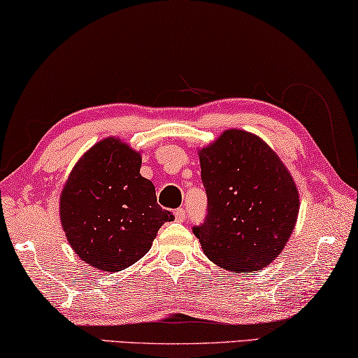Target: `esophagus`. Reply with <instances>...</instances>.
Here are the masks:
<instances>
[{
  "mask_svg": "<svg viewBox=\"0 0 358 358\" xmlns=\"http://www.w3.org/2000/svg\"><path fill=\"white\" fill-rule=\"evenodd\" d=\"M175 220L180 221V223H183V221L186 220L185 208H177V210H175Z\"/></svg>",
  "mask_w": 358,
  "mask_h": 358,
  "instance_id": "34e87169",
  "label": "esophagus"
}]
</instances>
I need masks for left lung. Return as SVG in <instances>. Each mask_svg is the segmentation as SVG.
Instances as JSON below:
<instances>
[{
	"label": "left lung",
	"mask_w": 358,
	"mask_h": 358,
	"mask_svg": "<svg viewBox=\"0 0 358 358\" xmlns=\"http://www.w3.org/2000/svg\"><path fill=\"white\" fill-rule=\"evenodd\" d=\"M208 213L194 234L207 258L237 272L261 271L285 248L299 213L290 170L258 135L228 129L197 150Z\"/></svg>",
	"instance_id": "1"
}]
</instances>
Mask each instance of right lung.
I'll return each mask as SVG.
<instances>
[{
	"mask_svg": "<svg viewBox=\"0 0 358 358\" xmlns=\"http://www.w3.org/2000/svg\"><path fill=\"white\" fill-rule=\"evenodd\" d=\"M141 152L117 137L89 148L60 192V223L73 250L92 268L117 272L143 258L157 231L175 217L157 206L141 177Z\"/></svg>",
	"mask_w": 358,
	"mask_h": 358,
	"instance_id": "add662e5",
	"label": "right lung"
}]
</instances>
